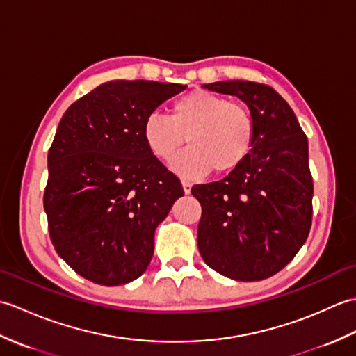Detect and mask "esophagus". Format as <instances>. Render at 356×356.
Masks as SVG:
<instances>
[{"label": "esophagus", "instance_id": "obj_1", "mask_svg": "<svg viewBox=\"0 0 356 356\" xmlns=\"http://www.w3.org/2000/svg\"><path fill=\"white\" fill-rule=\"evenodd\" d=\"M182 186H184V191H185V194H190V193H191V184H190V182H186V180H184V182H182Z\"/></svg>", "mask_w": 356, "mask_h": 356}]
</instances>
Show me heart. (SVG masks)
Returning a JSON list of instances; mask_svg holds the SVG:
<instances>
[{"label": "heart", "instance_id": "1", "mask_svg": "<svg viewBox=\"0 0 356 356\" xmlns=\"http://www.w3.org/2000/svg\"><path fill=\"white\" fill-rule=\"evenodd\" d=\"M142 136L151 154L170 161L186 148L171 168L188 179H200L213 170L229 174L245 163L254 147L255 122L245 105L207 90H193L174 101L171 116L153 111L142 124Z\"/></svg>", "mask_w": 356, "mask_h": 356}]
</instances>
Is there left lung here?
<instances>
[{
    "instance_id": "obj_1",
    "label": "left lung",
    "mask_w": 356,
    "mask_h": 356,
    "mask_svg": "<svg viewBox=\"0 0 356 356\" xmlns=\"http://www.w3.org/2000/svg\"><path fill=\"white\" fill-rule=\"evenodd\" d=\"M202 87L243 101L255 140L236 171L191 188L202 205L199 251L218 274L259 282L282 270L309 236L314 184L307 138L289 104L269 86L222 81Z\"/></svg>"
}]
</instances>
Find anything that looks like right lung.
Listing matches in <instances>:
<instances>
[{"label":"right lung","mask_w":356,"mask_h":356,"mask_svg":"<svg viewBox=\"0 0 356 356\" xmlns=\"http://www.w3.org/2000/svg\"><path fill=\"white\" fill-rule=\"evenodd\" d=\"M185 88L105 82L72 104L58 125L44 209L58 255L90 282L130 283L153 259L154 231L184 188L151 154L142 124Z\"/></svg>","instance_id":"add662e5"}]
</instances>
